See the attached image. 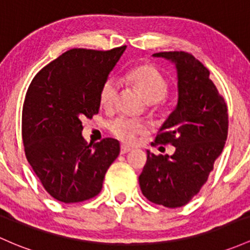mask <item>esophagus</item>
<instances>
[{
  "label": "esophagus",
  "instance_id": "1",
  "mask_svg": "<svg viewBox=\"0 0 250 250\" xmlns=\"http://www.w3.org/2000/svg\"><path fill=\"white\" fill-rule=\"evenodd\" d=\"M130 150L131 147L129 146H125V145H122V146H121V154H125V153L130 152Z\"/></svg>",
  "mask_w": 250,
  "mask_h": 250
}]
</instances>
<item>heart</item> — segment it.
<instances>
[{"label": "heart", "instance_id": "heart-1", "mask_svg": "<svg viewBox=\"0 0 250 250\" xmlns=\"http://www.w3.org/2000/svg\"><path fill=\"white\" fill-rule=\"evenodd\" d=\"M127 81L139 90L147 101L148 110L152 115H159L165 110L164 100L168 91V83L163 73L150 64H142L127 72ZM120 83L114 77L104 81L100 91V103L105 110H110L116 102ZM109 129L117 139L125 142H134L136 136L147 131V123L140 119L116 117L109 123Z\"/></svg>", "mask_w": 250, "mask_h": 250}]
</instances>
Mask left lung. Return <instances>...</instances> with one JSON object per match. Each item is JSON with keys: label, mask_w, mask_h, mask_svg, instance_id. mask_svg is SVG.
Masks as SVG:
<instances>
[{"label": "left lung", "mask_w": 250, "mask_h": 250, "mask_svg": "<svg viewBox=\"0 0 250 250\" xmlns=\"http://www.w3.org/2000/svg\"><path fill=\"white\" fill-rule=\"evenodd\" d=\"M154 57L175 64L178 104L152 145H172L175 152L168 156L147 150L139 183L148 201L173 209L188 204L207 183L226 145L228 109L209 70L191 53L160 52Z\"/></svg>", "instance_id": "1"}]
</instances>
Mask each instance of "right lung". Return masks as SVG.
Here are the masks:
<instances>
[{
    "instance_id": "1",
    "label": "right lung",
    "mask_w": 250,
    "mask_h": 250,
    "mask_svg": "<svg viewBox=\"0 0 250 250\" xmlns=\"http://www.w3.org/2000/svg\"><path fill=\"white\" fill-rule=\"evenodd\" d=\"M125 49H70L41 68L27 90L24 153L57 201L70 204L97 196L109 166L120 154L115 139L87 145L82 121L98 114L101 87Z\"/></svg>"
}]
</instances>
